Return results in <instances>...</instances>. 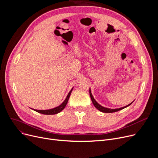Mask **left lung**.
Returning a JSON list of instances; mask_svg holds the SVG:
<instances>
[{"label":"left lung","mask_w":158,"mask_h":158,"mask_svg":"<svg viewBox=\"0 0 158 158\" xmlns=\"http://www.w3.org/2000/svg\"><path fill=\"white\" fill-rule=\"evenodd\" d=\"M89 95H90L91 99H92V102H93V104L94 105V106L96 107V108H97L98 110H99V111H101V112H102V113H113V112H116V111H118L122 110H123V109H124V108H126V107H127L129 106H130L132 102H134V101H132V102L131 103H130L129 104H128V105H127V106H124V107H120V108H117V109H110V108H107V107H103V106H102L101 105L99 104H98V102L95 100L94 97H93V95H92V92H91V89H90V88H89Z\"/></svg>","instance_id":"8db88e82"}]
</instances>
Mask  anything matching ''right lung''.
<instances>
[{
	"label": "right lung",
	"mask_w": 158,
	"mask_h": 158,
	"mask_svg": "<svg viewBox=\"0 0 158 158\" xmlns=\"http://www.w3.org/2000/svg\"><path fill=\"white\" fill-rule=\"evenodd\" d=\"M73 88V87L72 88V89L70 91L69 93L68 94L67 96H66V98L64 99V101L60 106H57L56 107H54V108H52V109L45 110H35V109H32V108H31V109L35 111H36V112H38V113L44 114H57V113H59L63 110H64V108L66 107V104H67L68 101H69V97L70 96V94L72 93V91Z\"/></svg>",
	"instance_id": "right-lung-1"
}]
</instances>
